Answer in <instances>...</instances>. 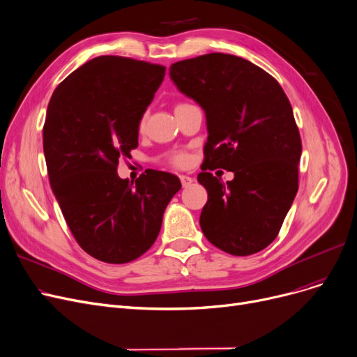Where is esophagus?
<instances>
[{
    "mask_svg": "<svg viewBox=\"0 0 357 357\" xmlns=\"http://www.w3.org/2000/svg\"><path fill=\"white\" fill-rule=\"evenodd\" d=\"M179 178H181V183H182V187H183V188L190 187V185L194 182V179H192L191 176H188V175H181Z\"/></svg>",
    "mask_w": 357,
    "mask_h": 357,
    "instance_id": "esophagus-1",
    "label": "esophagus"
}]
</instances>
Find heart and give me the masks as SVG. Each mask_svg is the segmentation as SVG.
Wrapping results in <instances>:
<instances>
[{
    "label": "heart",
    "mask_w": 357,
    "mask_h": 357,
    "mask_svg": "<svg viewBox=\"0 0 357 357\" xmlns=\"http://www.w3.org/2000/svg\"><path fill=\"white\" fill-rule=\"evenodd\" d=\"M143 126H144V118H142V121H140V127H143ZM169 160L175 163V165H178V166H183L185 163L188 162V154L183 153V151H178V153H174L172 156L169 158Z\"/></svg>",
    "instance_id": "heart-1"
}]
</instances>
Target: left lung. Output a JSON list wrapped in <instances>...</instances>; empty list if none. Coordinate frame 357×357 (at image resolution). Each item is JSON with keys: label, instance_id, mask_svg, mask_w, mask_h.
<instances>
[{"label": "left lung", "instance_id": "8db88e82", "mask_svg": "<svg viewBox=\"0 0 357 357\" xmlns=\"http://www.w3.org/2000/svg\"><path fill=\"white\" fill-rule=\"evenodd\" d=\"M169 75L206 114L208 137L198 182L208 199L201 230L231 255L264 250L298 192L302 142L286 93L248 59L220 52L178 61ZM215 167L236 178L223 184L206 172Z\"/></svg>", "mask_w": 357, "mask_h": 357}]
</instances>
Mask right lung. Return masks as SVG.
<instances>
[{"mask_svg": "<svg viewBox=\"0 0 357 357\" xmlns=\"http://www.w3.org/2000/svg\"><path fill=\"white\" fill-rule=\"evenodd\" d=\"M165 67L102 55L73 71L50 100L43 153L51 188L73 236L103 262L126 264L156 241L178 176L149 169L130 183L116 166L138 146L140 121Z\"/></svg>", "mask_w": 357, "mask_h": 357, "instance_id": "right-lung-1", "label": "right lung"}]
</instances>
